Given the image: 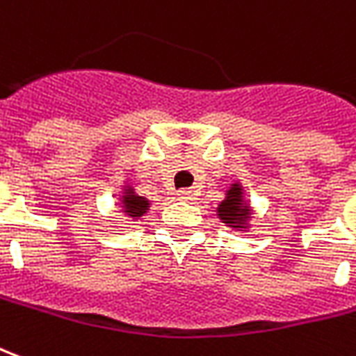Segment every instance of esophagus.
I'll list each match as a JSON object with an SVG mask.
<instances>
[{
    "label": "esophagus",
    "mask_w": 356,
    "mask_h": 356,
    "mask_svg": "<svg viewBox=\"0 0 356 356\" xmlns=\"http://www.w3.org/2000/svg\"><path fill=\"white\" fill-rule=\"evenodd\" d=\"M177 196L181 198V200H193V191H186V188H183V191H177Z\"/></svg>",
    "instance_id": "34e87169"
}]
</instances>
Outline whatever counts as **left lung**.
<instances>
[{
    "instance_id": "left-lung-1",
    "label": "left lung",
    "mask_w": 356,
    "mask_h": 356,
    "mask_svg": "<svg viewBox=\"0 0 356 356\" xmlns=\"http://www.w3.org/2000/svg\"><path fill=\"white\" fill-rule=\"evenodd\" d=\"M229 195L227 198L220 204L218 212L223 223H229V225H241L245 223L248 218V206H243V198H241V186L235 185L231 191H227Z\"/></svg>"
}]
</instances>
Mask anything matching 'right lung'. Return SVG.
I'll list each match as a JSON object with an SVG mask.
<instances>
[{
  "label": "right lung",
  "mask_w": 356,
  "mask_h": 356,
  "mask_svg": "<svg viewBox=\"0 0 356 356\" xmlns=\"http://www.w3.org/2000/svg\"><path fill=\"white\" fill-rule=\"evenodd\" d=\"M123 206H125L127 216L131 218H140L146 210H148V200L143 196H136L133 193H127L123 196Z\"/></svg>",
  "instance_id": "1"
}]
</instances>
